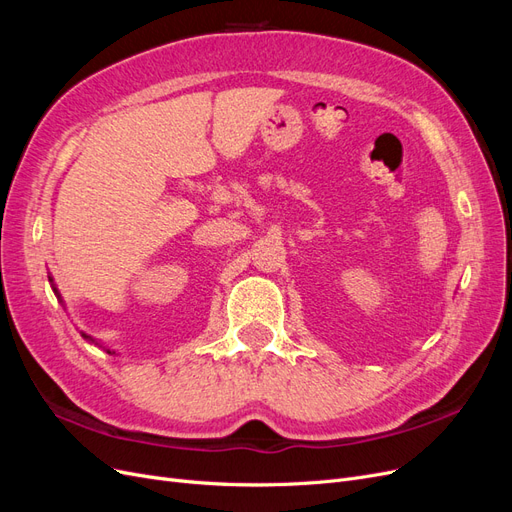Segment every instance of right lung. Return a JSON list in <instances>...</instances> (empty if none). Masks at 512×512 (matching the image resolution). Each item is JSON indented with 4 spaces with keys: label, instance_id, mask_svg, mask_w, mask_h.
Returning a JSON list of instances; mask_svg holds the SVG:
<instances>
[{
    "label": "right lung",
    "instance_id": "1",
    "mask_svg": "<svg viewBox=\"0 0 512 512\" xmlns=\"http://www.w3.org/2000/svg\"><path fill=\"white\" fill-rule=\"evenodd\" d=\"M49 282H51V286H53V292H55L57 297H59V290H57V288H55V284H53V277H49ZM59 301H61V297H59ZM83 337H85V339H89V342H94V344L98 346V342H96L94 337H89V335H85V333H83ZM106 352H108V354H115V352H111V350H106Z\"/></svg>",
    "mask_w": 512,
    "mask_h": 512
}]
</instances>
